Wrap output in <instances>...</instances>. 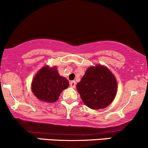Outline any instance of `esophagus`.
Here are the masks:
<instances>
[{
	"label": "esophagus",
	"mask_w": 148,
	"mask_h": 148,
	"mask_svg": "<svg viewBox=\"0 0 148 148\" xmlns=\"http://www.w3.org/2000/svg\"><path fill=\"white\" fill-rule=\"evenodd\" d=\"M75 81H71V82H70V86L72 87V88H75Z\"/></svg>",
	"instance_id": "1"
}]
</instances>
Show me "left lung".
Segmentation results:
<instances>
[{
  "label": "left lung",
  "mask_w": 148,
  "mask_h": 148,
  "mask_svg": "<svg viewBox=\"0 0 148 148\" xmlns=\"http://www.w3.org/2000/svg\"><path fill=\"white\" fill-rule=\"evenodd\" d=\"M117 81L112 71L102 65L87 69L77 84V92L85 105L90 109H104L114 101L117 92Z\"/></svg>",
  "instance_id": "8db88e82"
}]
</instances>
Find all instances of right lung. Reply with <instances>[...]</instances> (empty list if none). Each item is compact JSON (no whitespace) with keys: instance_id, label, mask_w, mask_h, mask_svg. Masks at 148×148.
<instances>
[{"instance_id":"1","label":"right lung","mask_w":148,"mask_h":148,"mask_svg":"<svg viewBox=\"0 0 148 148\" xmlns=\"http://www.w3.org/2000/svg\"><path fill=\"white\" fill-rule=\"evenodd\" d=\"M69 82L58 73L56 66H45L36 73L33 78L31 90L38 99L43 102L53 103L59 98Z\"/></svg>"}]
</instances>
